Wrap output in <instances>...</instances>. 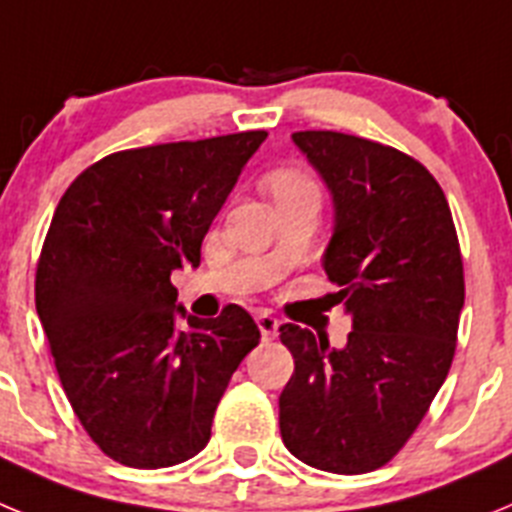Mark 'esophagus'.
Segmentation results:
<instances>
[{
  "label": "esophagus",
  "instance_id": "1",
  "mask_svg": "<svg viewBox=\"0 0 512 512\" xmlns=\"http://www.w3.org/2000/svg\"><path fill=\"white\" fill-rule=\"evenodd\" d=\"M256 323H259V330H261V336H264V341H271V338L277 336L279 320L274 318L271 312H259V315H256Z\"/></svg>",
  "mask_w": 512,
  "mask_h": 512
}]
</instances>
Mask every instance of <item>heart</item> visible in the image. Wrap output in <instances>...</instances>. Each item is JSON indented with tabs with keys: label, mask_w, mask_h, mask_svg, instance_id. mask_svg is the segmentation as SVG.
Listing matches in <instances>:
<instances>
[{
	"label": "heart",
	"mask_w": 512,
	"mask_h": 512,
	"mask_svg": "<svg viewBox=\"0 0 512 512\" xmlns=\"http://www.w3.org/2000/svg\"><path fill=\"white\" fill-rule=\"evenodd\" d=\"M266 189L271 197L277 200V205L292 200H320V184L310 171L300 169V166H282L266 174L264 179Z\"/></svg>",
	"instance_id": "heart-1"
}]
</instances>
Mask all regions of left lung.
Listing matches in <instances>:
<instances>
[{
    "instance_id": "8db88e82",
    "label": "left lung",
    "mask_w": 512,
    "mask_h": 512,
    "mask_svg": "<svg viewBox=\"0 0 512 512\" xmlns=\"http://www.w3.org/2000/svg\"><path fill=\"white\" fill-rule=\"evenodd\" d=\"M292 138L333 192L323 269L338 287L330 305L354 330L330 348L323 333L279 328L295 359L279 431L310 467L366 474L408 443L451 369L464 307L459 235L441 184L408 153L336 130Z\"/></svg>"
}]
</instances>
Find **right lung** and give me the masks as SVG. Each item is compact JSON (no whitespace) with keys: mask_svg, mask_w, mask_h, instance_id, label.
<instances>
[{"mask_svg":"<svg viewBox=\"0 0 512 512\" xmlns=\"http://www.w3.org/2000/svg\"><path fill=\"white\" fill-rule=\"evenodd\" d=\"M266 130L128 148L63 192L35 271V307L76 418L102 454L164 469L200 454L259 328L243 307L174 328L171 271L200 248Z\"/></svg>","mask_w":512,"mask_h":512,"instance_id":"add662e5","label":"right lung"}]
</instances>
